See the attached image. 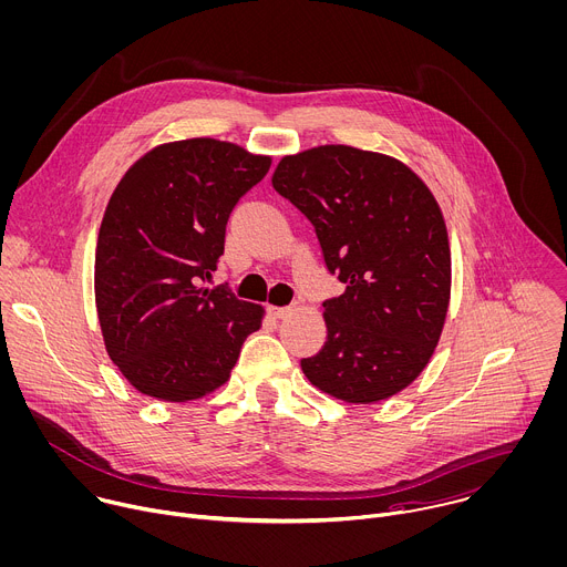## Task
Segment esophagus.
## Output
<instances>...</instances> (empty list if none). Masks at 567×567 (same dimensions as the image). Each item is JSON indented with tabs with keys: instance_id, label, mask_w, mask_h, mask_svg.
Listing matches in <instances>:
<instances>
[{
	"instance_id": "esophagus-1",
	"label": "esophagus",
	"mask_w": 567,
	"mask_h": 567,
	"mask_svg": "<svg viewBox=\"0 0 567 567\" xmlns=\"http://www.w3.org/2000/svg\"><path fill=\"white\" fill-rule=\"evenodd\" d=\"M267 311H269V316H271V318H278V320H280V318L291 316V307H269Z\"/></svg>"
}]
</instances>
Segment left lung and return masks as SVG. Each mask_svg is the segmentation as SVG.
Returning a JSON list of instances; mask_svg holds the SVG:
<instances>
[{"label": "left lung", "instance_id": "8db88e82", "mask_svg": "<svg viewBox=\"0 0 567 567\" xmlns=\"http://www.w3.org/2000/svg\"><path fill=\"white\" fill-rule=\"evenodd\" d=\"M276 192L313 225L344 282L324 300V347L302 358L311 385L344 403H379L427 367L450 307L452 256L441 207L401 159L344 144L285 155Z\"/></svg>", "mask_w": 567, "mask_h": 567}]
</instances>
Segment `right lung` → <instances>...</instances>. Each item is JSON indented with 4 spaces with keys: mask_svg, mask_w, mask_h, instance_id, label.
I'll return each instance as SVG.
<instances>
[{
    "mask_svg": "<svg viewBox=\"0 0 567 567\" xmlns=\"http://www.w3.org/2000/svg\"><path fill=\"white\" fill-rule=\"evenodd\" d=\"M214 137L144 153L106 205L95 249V307L106 351L144 396L186 403L229 381L265 309L205 280L225 254L227 220L269 171Z\"/></svg>",
    "mask_w": 567,
    "mask_h": 567,
    "instance_id": "obj_1",
    "label": "right lung"
}]
</instances>
